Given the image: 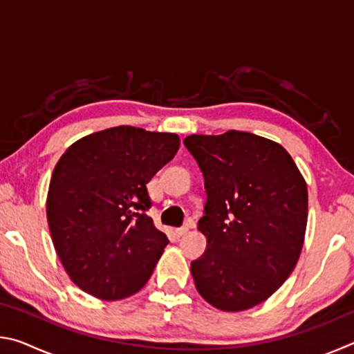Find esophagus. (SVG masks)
<instances>
[{
    "mask_svg": "<svg viewBox=\"0 0 354 354\" xmlns=\"http://www.w3.org/2000/svg\"><path fill=\"white\" fill-rule=\"evenodd\" d=\"M187 231H189V225H184V226H181V227H176L175 234H176L178 237H183V236L187 234Z\"/></svg>",
    "mask_w": 354,
    "mask_h": 354,
    "instance_id": "34e87169",
    "label": "esophagus"
}]
</instances>
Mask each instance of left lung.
<instances>
[{
	"instance_id": "8db88e82",
	"label": "left lung",
	"mask_w": 354,
	"mask_h": 354,
	"mask_svg": "<svg viewBox=\"0 0 354 354\" xmlns=\"http://www.w3.org/2000/svg\"><path fill=\"white\" fill-rule=\"evenodd\" d=\"M205 178L198 230L207 247L192 261L200 295L226 313L256 306L289 278L308 223V187L277 142L243 131L189 136Z\"/></svg>"
}]
</instances>
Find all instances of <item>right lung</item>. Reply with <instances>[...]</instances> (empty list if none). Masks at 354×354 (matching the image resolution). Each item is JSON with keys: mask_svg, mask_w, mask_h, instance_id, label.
<instances>
[{"mask_svg": "<svg viewBox=\"0 0 354 354\" xmlns=\"http://www.w3.org/2000/svg\"><path fill=\"white\" fill-rule=\"evenodd\" d=\"M179 137L117 127L82 137L59 159L46 200L51 239L71 281L101 299L139 292L169 239L148 217L147 184Z\"/></svg>", "mask_w": 354, "mask_h": 354, "instance_id": "1", "label": "right lung"}]
</instances>
